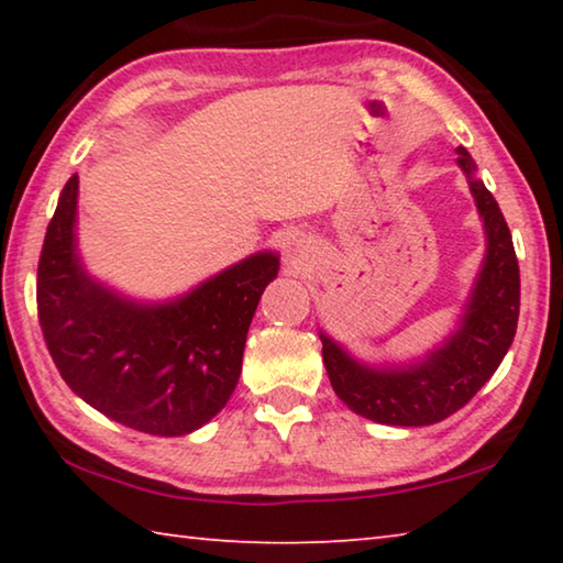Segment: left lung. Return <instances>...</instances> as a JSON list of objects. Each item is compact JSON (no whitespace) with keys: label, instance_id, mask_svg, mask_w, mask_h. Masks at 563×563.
Instances as JSON below:
<instances>
[{"label":"left lung","instance_id":"1","mask_svg":"<svg viewBox=\"0 0 563 563\" xmlns=\"http://www.w3.org/2000/svg\"><path fill=\"white\" fill-rule=\"evenodd\" d=\"M456 166L470 184L487 251L450 335L422 357L369 365L320 330L335 395L352 412L379 424L427 427L454 415L497 373L517 332L519 263L509 225L484 180L476 178V164L464 146L456 148Z\"/></svg>","mask_w":563,"mask_h":563}]
</instances>
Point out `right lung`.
Masks as SVG:
<instances>
[{"label":"right lung","instance_id":"obj_1","mask_svg":"<svg viewBox=\"0 0 563 563\" xmlns=\"http://www.w3.org/2000/svg\"><path fill=\"white\" fill-rule=\"evenodd\" d=\"M71 176L44 235L36 308L64 383L113 422L184 437L221 412L241 377L251 320L280 255L258 251L188 292L139 300L87 271L76 235Z\"/></svg>","mask_w":563,"mask_h":563}]
</instances>
